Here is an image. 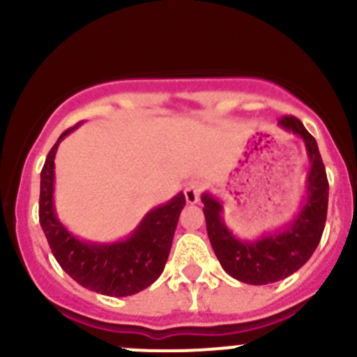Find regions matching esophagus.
Here are the masks:
<instances>
[{
  "label": "esophagus",
  "mask_w": 357,
  "mask_h": 357,
  "mask_svg": "<svg viewBox=\"0 0 357 357\" xmlns=\"http://www.w3.org/2000/svg\"><path fill=\"white\" fill-rule=\"evenodd\" d=\"M202 193V183L199 181H188L185 185V197L188 204H197L200 200Z\"/></svg>",
  "instance_id": "esophagus-1"
}]
</instances>
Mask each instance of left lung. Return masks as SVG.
I'll list each match as a JSON object with an SVG mask.
<instances>
[{
    "label": "left lung",
    "instance_id": "left-lung-1",
    "mask_svg": "<svg viewBox=\"0 0 357 357\" xmlns=\"http://www.w3.org/2000/svg\"><path fill=\"white\" fill-rule=\"evenodd\" d=\"M280 128L302 138L307 152V197L297 218L283 229L264 233L255 240H240L222 219V205L211 193H202L207 235L222 269L248 285L280 282L301 269L321 240L328 211V179L318 143L298 119L287 115Z\"/></svg>",
    "mask_w": 357,
    "mask_h": 357
}]
</instances>
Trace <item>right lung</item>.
Segmentation results:
<instances>
[{"label": "right lung", "instance_id": "1", "mask_svg": "<svg viewBox=\"0 0 357 357\" xmlns=\"http://www.w3.org/2000/svg\"><path fill=\"white\" fill-rule=\"evenodd\" d=\"M77 126L60 135L43 165L39 222L59 264L79 285L110 297L135 295L152 285L164 271L176 225L186 204L185 195L178 193L167 204L152 208L126 240L112 243L79 240L60 222L53 205L56 150Z\"/></svg>", "mask_w": 357, "mask_h": 357}]
</instances>
